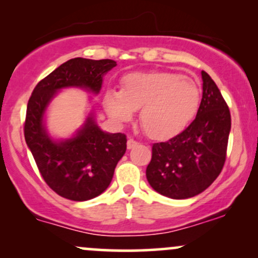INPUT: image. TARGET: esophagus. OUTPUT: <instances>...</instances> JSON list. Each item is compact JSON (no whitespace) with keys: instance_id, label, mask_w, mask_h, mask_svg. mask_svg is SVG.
Masks as SVG:
<instances>
[{"instance_id":"34e87169","label":"esophagus","mask_w":258,"mask_h":258,"mask_svg":"<svg viewBox=\"0 0 258 258\" xmlns=\"http://www.w3.org/2000/svg\"><path fill=\"white\" fill-rule=\"evenodd\" d=\"M137 146H138V142L135 141V139L130 137L128 141H127V148H128V149H132V148H135V147H137Z\"/></svg>"}]
</instances>
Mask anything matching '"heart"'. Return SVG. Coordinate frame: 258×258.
Returning <instances> with one entry per match:
<instances>
[{
    "mask_svg": "<svg viewBox=\"0 0 258 258\" xmlns=\"http://www.w3.org/2000/svg\"><path fill=\"white\" fill-rule=\"evenodd\" d=\"M197 82L178 73H132L121 79V92L108 90L104 106L119 122L139 111L143 131L154 139L174 137L189 125L200 105Z\"/></svg>",
    "mask_w": 258,
    "mask_h": 258,
    "instance_id": "heart-1",
    "label": "heart"
}]
</instances>
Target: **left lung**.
<instances>
[{"instance_id": "left-lung-1", "label": "left lung", "mask_w": 258, "mask_h": 258, "mask_svg": "<svg viewBox=\"0 0 258 258\" xmlns=\"http://www.w3.org/2000/svg\"><path fill=\"white\" fill-rule=\"evenodd\" d=\"M203 99L197 117L183 132L154 143L147 166L149 184L164 197L186 199L203 193L221 173L227 158L230 111L210 75L203 70Z\"/></svg>"}]
</instances>
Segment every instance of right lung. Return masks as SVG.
Listing matches in <instances>:
<instances>
[{"instance_id": "1", "label": "right lung", "mask_w": 258, "mask_h": 258, "mask_svg": "<svg viewBox=\"0 0 258 258\" xmlns=\"http://www.w3.org/2000/svg\"><path fill=\"white\" fill-rule=\"evenodd\" d=\"M114 67L111 59H70L38 82L28 102L26 144L44 182L65 199L90 200L108 188L126 152V135L103 132L90 115L75 137L54 142L43 126L44 110L60 88L75 86L98 93L103 75Z\"/></svg>"}]
</instances>
